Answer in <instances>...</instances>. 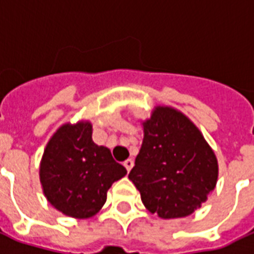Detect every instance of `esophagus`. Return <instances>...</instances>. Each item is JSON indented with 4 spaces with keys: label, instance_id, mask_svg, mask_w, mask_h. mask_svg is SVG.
Wrapping results in <instances>:
<instances>
[{
    "label": "esophagus",
    "instance_id": "1",
    "mask_svg": "<svg viewBox=\"0 0 254 254\" xmlns=\"http://www.w3.org/2000/svg\"><path fill=\"white\" fill-rule=\"evenodd\" d=\"M123 166L126 167V170H127V172H129V171L132 170V167H133V162L131 160V159H127L125 163H123Z\"/></svg>",
    "mask_w": 254,
    "mask_h": 254
}]
</instances>
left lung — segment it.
<instances>
[{
    "label": "left lung",
    "instance_id": "1",
    "mask_svg": "<svg viewBox=\"0 0 254 254\" xmlns=\"http://www.w3.org/2000/svg\"><path fill=\"white\" fill-rule=\"evenodd\" d=\"M143 143L128 179L141 201L160 219L192 215L215 190V151L190 118L171 106H155L141 122Z\"/></svg>",
    "mask_w": 254,
    "mask_h": 254
}]
</instances>
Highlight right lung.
I'll use <instances>...</instances> for the list:
<instances>
[{
	"label": "right lung",
	"instance_id": "add662e5",
	"mask_svg": "<svg viewBox=\"0 0 254 254\" xmlns=\"http://www.w3.org/2000/svg\"><path fill=\"white\" fill-rule=\"evenodd\" d=\"M126 174L107 147L94 143L90 121L64 123L47 141L39 163L46 200L74 219L95 216L105 205L113 183Z\"/></svg>",
	"mask_w": 254,
	"mask_h": 254
}]
</instances>
